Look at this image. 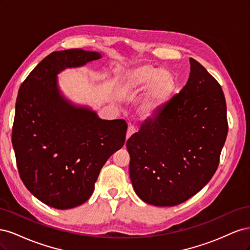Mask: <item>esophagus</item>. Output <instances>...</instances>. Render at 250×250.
Segmentation results:
<instances>
[{
	"instance_id": "esophagus-1",
	"label": "esophagus",
	"mask_w": 250,
	"mask_h": 250,
	"mask_svg": "<svg viewBox=\"0 0 250 250\" xmlns=\"http://www.w3.org/2000/svg\"><path fill=\"white\" fill-rule=\"evenodd\" d=\"M135 131H137V129H135L134 126H132V125L128 126V129H127V132H126V139H127V140L129 139Z\"/></svg>"
}]
</instances>
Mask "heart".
I'll use <instances>...</instances> for the list:
<instances>
[{
	"label": "heart",
	"instance_id": "b5f03b06",
	"mask_svg": "<svg viewBox=\"0 0 250 250\" xmlns=\"http://www.w3.org/2000/svg\"><path fill=\"white\" fill-rule=\"evenodd\" d=\"M176 87L174 74L150 64L139 65L125 72L120 78L119 90L124 97H134L146 90L140 111L144 117L153 116L165 107Z\"/></svg>",
	"mask_w": 250,
	"mask_h": 250
}]
</instances>
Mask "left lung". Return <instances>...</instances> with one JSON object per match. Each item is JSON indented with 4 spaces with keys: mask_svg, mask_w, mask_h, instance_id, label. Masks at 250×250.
<instances>
[{
    "mask_svg": "<svg viewBox=\"0 0 250 250\" xmlns=\"http://www.w3.org/2000/svg\"><path fill=\"white\" fill-rule=\"evenodd\" d=\"M187 84L127 140L133 188L146 203L174 207L215 174L229 131L221 85L190 58Z\"/></svg>",
    "mask_w": 250,
    "mask_h": 250,
    "instance_id": "8db88e82",
    "label": "left lung"
}]
</instances>
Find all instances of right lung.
<instances>
[{
  "label": "right lung",
  "mask_w": 250,
  "mask_h": 250,
  "mask_svg": "<svg viewBox=\"0 0 250 250\" xmlns=\"http://www.w3.org/2000/svg\"><path fill=\"white\" fill-rule=\"evenodd\" d=\"M99 58L81 49L53 52L19 89L12 146L20 176L37 199L58 209L84 203L104 164L125 143L124 120H102L59 92V72Z\"/></svg>",
  "instance_id": "obj_1"
}]
</instances>
